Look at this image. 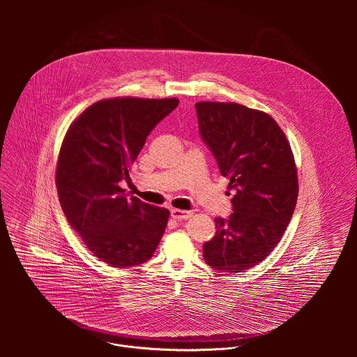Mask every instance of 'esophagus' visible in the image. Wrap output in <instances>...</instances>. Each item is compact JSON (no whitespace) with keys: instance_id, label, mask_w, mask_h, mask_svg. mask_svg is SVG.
I'll return each instance as SVG.
<instances>
[{"instance_id":"34e87169","label":"esophagus","mask_w":357,"mask_h":357,"mask_svg":"<svg viewBox=\"0 0 357 357\" xmlns=\"http://www.w3.org/2000/svg\"><path fill=\"white\" fill-rule=\"evenodd\" d=\"M170 214H172V217H173L174 220H187V218L192 217V211L180 210V208H172Z\"/></svg>"}]
</instances>
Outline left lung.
I'll list each match as a JSON object with an SVG mask.
<instances>
[{
    "mask_svg": "<svg viewBox=\"0 0 357 357\" xmlns=\"http://www.w3.org/2000/svg\"><path fill=\"white\" fill-rule=\"evenodd\" d=\"M201 137L234 191V213L215 218L204 243L211 268L238 273L265 259L282 239L297 204L298 177L286 135L266 112L238 102L195 104Z\"/></svg>",
    "mask_w": 357,
    "mask_h": 357,
    "instance_id": "left-lung-1",
    "label": "left lung"
}]
</instances>
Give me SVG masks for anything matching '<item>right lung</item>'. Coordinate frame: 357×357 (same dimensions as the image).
I'll list each match as a JSON object with an SVG mask.
<instances>
[{"instance_id": "right-lung-1", "label": "right lung", "mask_w": 357, "mask_h": 357, "mask_svg": "<svg viewBox=\"0 0 357 357\" xmlns=\"http://www.w3.org/2000/svg\"><path fill=\"white\" fill-rule=\"evenodd\" d=\"M178 99H104L68 128L59 153L56 187L71 228L99 259L114 268L140 265L153 257L169 210L125 197L129 166L158 122Z\"/></svg>"}]
</instances>
